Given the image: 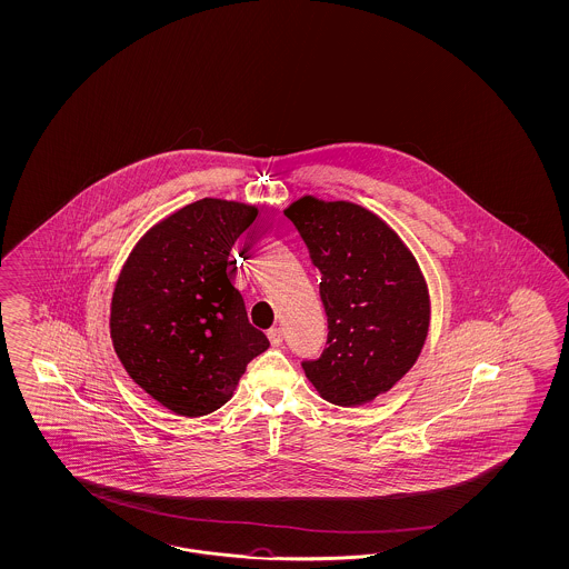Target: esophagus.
Here are the masks:
<instances>
[{
    "instance_id": "esophagus-1",
    "label": "esophagus",
    "mask_w": 569,
    "mask_h": 569,
    "mask_svg": "<svg viewBox=\"0 0 569 569\" xmlns=\"http://www.w3.org/2000/svg\"><path fill=\"white\" fill-rule=\"evenodd\" d=\"M267 336H269V340H271L273 346H281V342H283V331H281V328L269 329Z\"/></svg>"
}]
</instances>
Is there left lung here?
Wrapping results in <instances>:
<instances>
[{"mask_svg":"<svg viewBox=\"0 0 569 569\" xmlns=\"http://www.w3.org/2000/svg\"><path fill=\"white\" fill-rule=\"evenodd\" d=\"M321 273L328 348L302 361L331 405L357 407L413 367L430 329V293L411 250L371 210L305 196L283 210Z\"/></svg>","mask_w":569,"mask_h":569,"instance_id":"left-lung-1","label":"left lung"}]
</instances>
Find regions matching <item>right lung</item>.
<instances>
[{"instance_id":"1","label":"right lung","mask_w":569,"mask_h":569,"mask_svg":"<svg viewBox=\"0 0 569 569\" xmlns=\"http://www.w3.org/2000/svg\"><path fill=\"white\" fill-rule=\"evenodd\" d=\"M259 210L204 198L156 223L122 264L110 338L127 373L172 413L223 407L269 348L227 277L231 248Z\"/></svg>"}]
</instances>
